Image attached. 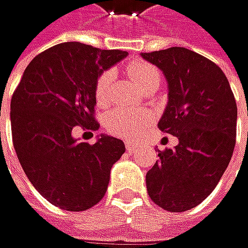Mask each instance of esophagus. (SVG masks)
Returning a JSON list of instances; mask_svg holds the SVG:
<instances>
[{
  "label": "esophagus",
  "instance_id": "34e87169",
  "mask_svg": "<svg viewBox=\"0 0 248 248\" xmlns=\"http://www.w3.org/2000/svg\"><path fill=\"white\" fill-rule=\"evenodd\" d=\"M125 147H126V151L128 153H134L138 150V144L134 142V141H125Z\"/></svg>",
  "mask_w": 248,
  "mask_h": 248
}]
</instances>
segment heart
I'll use <instances>...</instances> for the list:
<instances>
[{"label":"heart","mask_w":248,"mask_h":248,"mask_svg":"<svg viewBox=\"0 0 248 248\" xmlns=\"http://www.w3.org/2000/svg\"><path fill=\"white\" fill-rule=\"evenodd\" d=\"M128 74L141 88L148 87L150 84L160 82V71L150 62L145 61H132L128 65ZM111 84V72L104 71L95 82V100L103 104L107 100L108 90ZM151 120V113L147 110H134V108H116L106 117V129L116 137L134 138L142 128Z\"/></svg>","instance_id":"heart-1"}]
</instances>
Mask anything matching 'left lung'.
Instances as JSON below:
<instances>
[{"mask_svg":"<svg viewBox=\"0 0 248 248\" xmlns=\"http://www.w3.org/2000/svg\"><path fill=\"white\" fill-rule=\"evenodd\" d=\"M141 56L160 68L169 101L158 128L177 137L174 150L158 151L147 190L160 208L185 212L203 202L227 170L235 147L237 104L222 69L186 47Z\"/></svg>","mask_w":248,"mask_h":248,"instance_id":"obj_1","label":"left lung"}]
</instances>
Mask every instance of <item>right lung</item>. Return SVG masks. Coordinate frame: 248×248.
Masks as SVG:
<instances>
[{
  "mask_svg": "<svg viewBox=\"0 0 248 248\" xmlns=\"http://www.w3.org/2000/svg\"><path fill=\"white\" fill-rule=\"evenodd\" d=\"M125 50H103L79 42L39 53L11 97V134L17 158L34 189L52 205L79 212L104 196L110 170L125 153L123 141L100 135L78 142L72 129L97 131L95 82ZM91 134V132H90Z\"/></svg>",
  "mask_w": 248,
  "mask_h": 248,
  "instance_id": "obj_1",
  "label": "right lung"
}]
</instances>
